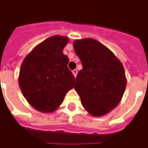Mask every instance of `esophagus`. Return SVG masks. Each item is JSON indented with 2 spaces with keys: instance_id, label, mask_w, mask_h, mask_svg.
<instances>
[{
  "instance_id": "esophagus-1",
  "label": "esophagus",
  "mask_w": 148,
  "mask_h": 148,
  "mask_svg": "<svg viewBox=\"0 0 148 148\" xmlns=\"http://www.w3.org/2000/svg\"><path fill=\"white\" fill-rule=\"evenodd\" d=\"M77 72H78V71H77V69H74V70H73V71H72V74H73V75H74V77H77Z\"/></svg>"
}]
</instances>
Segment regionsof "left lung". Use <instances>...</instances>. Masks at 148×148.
<instances>
[{"instance_id": "left-lung-1", "label": "left lung", "mask_w": 148, "mask_h": 148, "mask_svg": "<svg viewBox=\"0 0 148 148\" xmlns=\"http://www.w3.org/2000/svg\"><path fill=\"white\" fill-rule=\"evenodd\" d=\"M73 46L82 65L74 88L90 114L105 115L122 99L127 83L123 66L114 54L97 40H76Z\"/></svg>"}]
</instances>
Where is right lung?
<instances>
[{
  "label": "right lung",
  "mask_w": 148,
  "mask_h": 148,
  "mask_svg": "<svg viewBox=\"0 0 148 148\" xmlns=\"http://www.w3.org/2000/svg\"><path fill=\"white\" fill-rule=\"evenodd\" d=\"M68 38L53 36L39 43L23 61L19 84L27 101L38 110L51 113L59 106L75 77L62 50Z\"/></svg>",
  "instance_id": "add662e5"
}]
</instances>
